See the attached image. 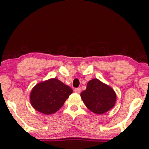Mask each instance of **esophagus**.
Wrapping results in <instances>:
<instances>
[{
    "mask_svg": "<svg viewBox=\"0 0 149 149\" xmlns=\"http://www.w3.org/2000/svg\"><path fill=\"white\" fill-rule=\"evenodd\" d=\"M80 90H80V88H76V89H75V90H74V92H76V93H80Z\"/></svg>",
    "mask_w": 149,
    "mask_h": 149,
    "instance_id": "1",
    "label": "esophagus"
}]
</instances>
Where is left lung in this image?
Here are the masks:
<instances>
[{"mask_svg":"<svg viewBox=\"0 0 149 149\" xmlns=\"http://www.w3.org/2000/svg\"><path fill=\"white\" fill-rule=\"evenodd\" d=\"M80 96L87 108L97 114L110 110L116 101L114 90L98 79L90 80L86 90L81 92Z\"/></svg>","mask_w":149,"mask_h":149,"instance_id":"8db88e82","label":"left lung"}]
</instances>
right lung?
Masks as SVG:
<instances>
[{"label":"right lung","mask_w":149,"mask_h":149,"mask_svg":"<svg viewBox=\"0 0 149 149\" xmlns=\"http://www.w3.org/2000/svg\"><path fill=\"white\" fill-rule=\"evenodd\" d=\"M73 92L72 89L56 78L42 82L33 88L30 100L36 110L44 114H52L64 105Z\"/></svg>","instance_id":"right-lung-1"}]
</instances>
